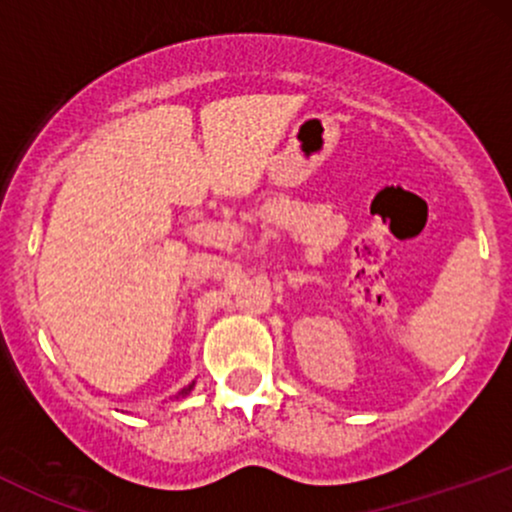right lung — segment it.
<instances>
[{
  "label": "right lung",
  "instance_id": "1",
  "mask_svg": "<svg viewBox=\"0 0 512 512\" xmlns=\"http://www.w3.org/2000/svg\"><path fill=\"white\" fill-rule=\"evenodd\" d=\"M192 387H195V383H192V385H187V387H182V390L178 392V395H175V399H182V397H187V395H190V392H192Z\"/></svg>",
  "mask_w": 512,
  "mask_h": 512
}]
</instances>
